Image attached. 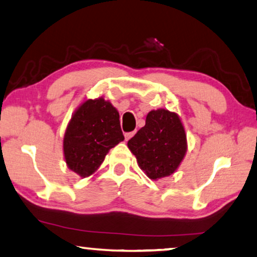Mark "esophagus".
Returning <instances> with one entry per match:
<instances>
[{
    "label": "esophagus",
    "mask_w": 257,
    "mask_h": 257,
    "mask_svg": "<svg viewBox=\"0 0 257 257\" xmlns=\"http://www.w3.org/2000/svg\"><path fill=\"white\" fill-rule=\"evenodd\" d=\"M134 134H136V131H133V132H128V133H125V134H124L125 140H126V141L130 140V139H131V138L134 136Z\"/></svg>",
    "instance_id": "1"
}]
</instances>
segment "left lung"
<instances>
[{"label": "left lung", "instance_id": "obj_1", "mask_svg": "<svg viewBox=\"0 0 257 257\" xmlns=\"http://www.w3.org/2000/svg\"><path fill=\"white\" fill-rule=\"evenodd\" d=\"M139 168L152 180L173 175L187 152V138L178 113L152 110L146 125L127 142Z\"/></svg>", "mask_w": 257, "mask_h": 257}]
</instances>
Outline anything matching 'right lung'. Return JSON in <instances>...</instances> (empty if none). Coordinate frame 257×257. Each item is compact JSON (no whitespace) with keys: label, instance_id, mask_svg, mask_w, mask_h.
I'll list each match as a JSON object with an SVG mask.
<instances>
[{"label":"right lung","instance_id":"obj_1","mask_svg":"<svg viewBox=\"0 0 257 257\" xmlns=\"http://www.w3.org/2000/svg\"><path fill=\"white\" fill-rule=\"evenodd\" d=\"M124 140L119 112L110 101L88 98L74 110L63 138L68 168L81 178L95 173L111 148Z\"/></svg>","mask_w":257,"mask_h":257}]
</instances>
